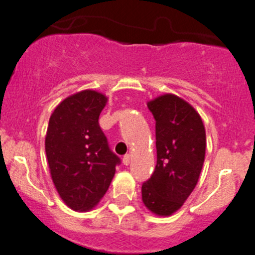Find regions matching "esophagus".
Masks as SVG:
<instances>
[{"label": "esophagus", "instance_id": "1", "mask_svg": "<svg viewBox=\"0 0 255 255\" xmlns=\"http://www.w3.org/2000/svg\"><path fill=\"white\" fill-rule=\"evenodd\" d=\"M122 163L125 164V165H128V164L130 163V155H129V154H126V155L123 156V159H122Z\"/></svg>", "mask_w": 255, "mask_h": 255}]
</instances>
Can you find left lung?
<instances>
[{
    "label": "left lung",
    "mask_w": 255,
    "mask_h": 255,
    "mask_svg": "<svg viewBox=\"0 0 255 255\" xmlns=\"http://www.w3.org/2000/svg\"><path fill=\"white\" fill-rule=\"evenodd\" d=\"M155 118L156 166L142 185L151 213L168 217L181 208L199 181L206 154V130L199 112L174 94L148 101Z\"/></svg>",
    "instance_id": "1"
}]
</instances>
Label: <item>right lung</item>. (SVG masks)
<instances>
[{
	"label": "right lung",
	"instance_id": "obj_1",
	"mask_svg": "<svg viewBox=\"0 0 255 255\" xmlns=\"http://www.w3.org/2000/svg\"><path fill=\"white\" fill-rule=\"evenodd\" d=\"M107 101L102 92L82 90L64 99L49 118L45 154L51 180L64 204L78 212L99 204L120 163L99 126Z\"/></svg>",
	"mask_w": 255,
	"mask_h": 255
}]
</instances>
